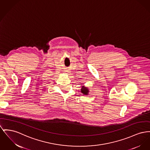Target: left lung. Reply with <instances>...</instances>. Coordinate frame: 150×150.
I'll list each match as a JSON object with an SVG mask.
<instances>
[{
  "instance_id": "8db88e82",
  "label": "left lung",
  "mask_w": 150,
  "mask_h": 150,
  "mask_svg": "<svg viewBox=\"0 0 150 150\" xmlns=\"http://www.w3.org/2000/svg\"><path fill=\"white\" fill-rule=\"evenodd\" d=\"M81 92L82 93L84 94V95H88V92H89V90H88V88L83 87L81 89Z\"/></svg>"
}]
</instances>
